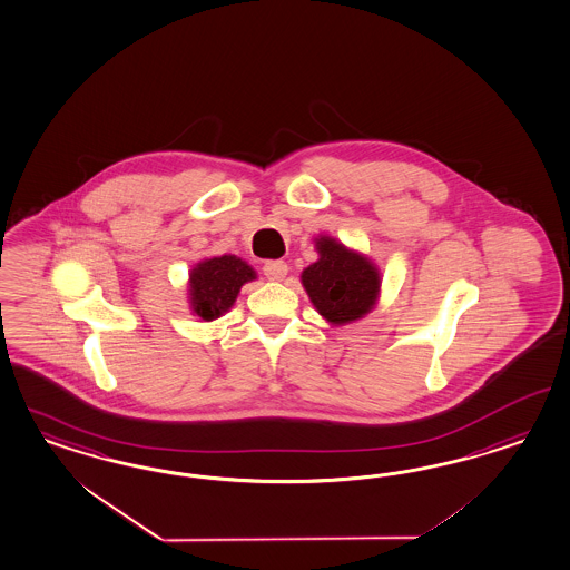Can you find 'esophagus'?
<instances>
[{
	"label": "esophagus",
	"mask_w": 570,
	"mask_h": 570,
	"mask_svg": "<svg viewBox=\"0 0 570 570\" xmlns=\"http://www.w3.org/2000/svg\"><path fill=\"white\" fill-rule=\"evenodd\" d=\"M262 271H264L266 278H271V281H281V278H285L289 268H287V262L266 261L264 262V266H262Z\"/></svg>",
	"instance_id": "obj_1"
}]
</instances>
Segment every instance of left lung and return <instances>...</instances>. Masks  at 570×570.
<instances>
[{
    "label": "left lung",
    "instance_id": "1",
    "mask_svg": "<svg viewBox=\"0 0 570 570\" xmlns=\"http://www.w3.org/2000/svg\"><path fill=\"white\" fill-rule=\"evenodd\" d=\"M321 258L302 273L312 304L328 323L345 325L373 308L379 273L371 262L345 249L335 239H318Z\"/></svg>",
    "mask_w": 570,
    "mask_h": 570
}]
</instances>
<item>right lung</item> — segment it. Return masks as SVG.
Listing matches in <instances>:
<instances>
[{
	"instance_id": "right-lung-1",
	"label": "right lung",
	"mask_w": 570,
	"mask_h": 570,
	"mask_svg": "<svg viewBox=\"0 0 570 570\" xmlns=\"http://www.w3.org/2000/svg\"><path fill=\"white\" fill-rule=\"evenodd\" d=\"M256 278L252 266L235 256H220L197 264L191 271V306L204 321L218 318L227 312L242 285Z\"/></svg>"
}]
</instances>
